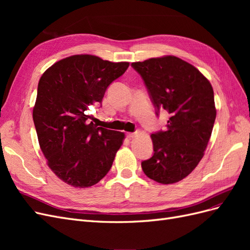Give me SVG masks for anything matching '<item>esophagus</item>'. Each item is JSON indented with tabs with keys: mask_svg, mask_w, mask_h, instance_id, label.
Listing matches in <instances>:
<instances>
[{
	"mask_svg": "<svg viewBox=\"0 0 250 250\" xmlns=\"http://www.w3.org/2000/svg\"><path fill=\"white\" fill-rule=\"evenodd\" d=\"M135 135H137V132H128L127 133V138L128 139H133Z\"/></svg>",
	"mask_w": 250,
	"mask_h": 250,
	"instance_id": "1",
	"label": "esophagus"
}]
</instances>
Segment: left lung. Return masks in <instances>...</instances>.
I'll return each mask as SVG.
<instances>
[{"instance_id":"obj_1","label":"left lung","mask_w":250,"mask_h":250,"mask_svg":"<svg viewBox=\"0 0 250 250\" xmlns=\"http://www.w3.org/2000/svg\"><path fill=\"white\" fill-rule=\"evenodd\" d=\"M143 78L156 115L170 113L167 130L151 134L154 153L142 162L146 175L157 183H178L199 164L216 119L209 81L185 60L167 55L131 63Z\"/></svg>"}]
</instances>
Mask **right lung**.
<instances>
[{"label":"right lung","mask_w":250,"mask_h":250,"mask_svg":"<svg viewBox=\"0 0 250 250\" xmlns=\"http://www.w3.org/2000/svg\"><path fill=\"white\" fill-rule=\"evenodd\" d=\"M129 62L87 54L55 62L37 87L33 121L49 168L65 184L88 188L106 175L125 134L88 122L87 110L102 102L110 83Z\"/></svg>","instance_id":"1"}]
</instances>
